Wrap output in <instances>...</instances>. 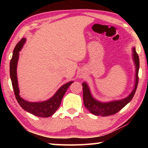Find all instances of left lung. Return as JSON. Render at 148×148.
I'll list each match as a JSON object with an SVG mask.
<instances>
[{
	"label": "left lung",
	"mask_w": 148,
	"mask_h": 148,
	"mask_svg": "<svg viewBox=\"0 0 148 148\" xmlns=\"http://www.w3.org/2000/svg\"><path fill=\"white\" fill-rule=\"evenodd\" d=\"M132 52H133L132 59H133L135 68H136V75H135L136 78H135L134 89L131 92V94L126 98L119 100V101H113L108 102H100L94 99L93 97L92 96L88 85L86 82H84L82 84L84 106L91 114L95 115V116H101L103 117L114 115L120 111L133 98L137 88L138 83V75L140 62L139 57L136 53L135 47H133Z\"/></svg>",
	"instance_id": "left-lung-1"
}]
</instances>
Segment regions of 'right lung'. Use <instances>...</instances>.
Masks as SVG:
<instances>
[{
	"label": "right lung",
	"mask_w": 148,
	"mask_h": 148,
	"mask_svg": "<svg viewBox=\"0 0 148 148\" xmlns=\"http://www.w3.org/2000/svg\"><path fill=\"white\" fill-rule=\"evenodd\" d=\"M25 42L26 39L23 38L17 44L14 49L13 56L10 62V74L15 96L19 104L25 111L38 117H48L52 116L58 109L61 104L62 97H64L67 89L73 82H68L61 86L51 98L46 101L31 102L22 99L19 95V89L17 77V65L19 59V52L21 51Z\"/></svg>",
	"instance_id": "add662e5"
}]
</instances>
